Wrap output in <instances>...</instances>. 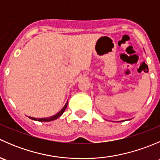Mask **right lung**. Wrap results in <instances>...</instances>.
Returning a JSON list of instances; mask_svg holds the SVG:
<instances>
[{"label":"right lung","mask_w":160,"mask_h":160,"mask_svg":"<svg viewBox=\"0 0 160 160\" xmlns=\"http://www.w3.org/2000/svg\"><path fill=\"white\" fill-rule=\"evenodd\" d=\"M67 104H68V101H67V103L65 104L64 107L62 108L61 109V110L59 111L57 114H56L55 115H53V116H51V117L41 118H33V117H28V118L31 119H32V120H34V121H38V122H51V121H54V120H56V119H57L58 118L60 117V116L63 114V112L65 111L66 108H67Z\"/></svg>","instance_id":"1"}]
</instances>
